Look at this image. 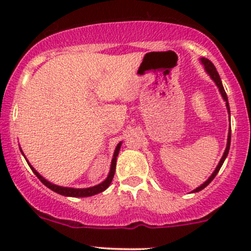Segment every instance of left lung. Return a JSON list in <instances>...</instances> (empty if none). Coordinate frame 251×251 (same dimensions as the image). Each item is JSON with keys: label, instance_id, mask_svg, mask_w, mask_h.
<instances>
[{"label": "left lung", "instance_id": "8db88e82", "mask_svg": "<svg viewBox=\"0 0 251 251\" xmlns=\"http://www.w3.org/2000/svg\"><path fill=\"white\" fill-rule=\"evenodd\" d=\"M201 65L204 66V70H205L206 73L209 74V76L212 79V81H214V82L216 83V86H217V87H218V91H220L222 98H223V100H224V101H226V109H227V114H229V120H230V107H229V102H227L226 93V91H224L223 85H222V80H221V77H220V74H218L217 70H216V67L214 66V63L210 61L209 59H206V57H201ZM230 140H231V126H230V127H229V132H227V142H226V151H224L223 155H222V158H221L220 163H218V165L216 166L215 171L212 172V175L210 176L208 179L204 181V183L201 184V185L198 186V188H196V189L194 190V191H191V192H198V191H201V190H203L204 188H205V186H208L209 184L211 183V180L214 179V178L216 177V175L218 174V171H220V169L222 168V165H223V163H224V160H226L227 153H229Z\"/></svg>", "mask_w": 251, "mask_h": 251}]
</instances>
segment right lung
Listing matches in <instances>:
<instances>
[{"label":"right lung","instance_id":"right-lung-1","mask_svg":"<svg viewBox=\"0 0 251 251\" xmlns=\"http://www.w3.org/2000/svg\"><path fill=\"white\" fill-rule=\"evenodd\" d=\"M120 146H122V142L118 144L116 150H114L113 158H112V162H111V169H109L107 178H106V179L103 180V181H101V183H100V184H98V185H96V186H91V188H85V189L66 188V186H59V185H55V184L50 183V181H48L47 179H45V178H43L42 176L40 175L39 172H37L36 170L30 165L29 162H28V160H27V158H25V160H27L28 165L30 166L31 171H33L34 174H35L36 177L39 178V179L41 180L42 183L45 184V185L47 186L48 189H50L51 191L56 192V194H59V195L66 196V197H89V196H94V195H97V194H100V192L105 191V190L109 186V184L112 183V179H113V177H114V172H116L117 157H118V154H119ZM21 152H22V150H21ZM22 154H24V152H22Z\"/></svg>","mask_w":251,"mask_h":251}]
</instances>
